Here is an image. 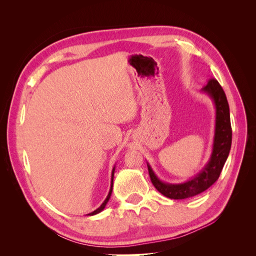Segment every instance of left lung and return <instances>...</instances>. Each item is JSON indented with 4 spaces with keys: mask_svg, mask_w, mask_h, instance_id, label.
Here are the masks:
<instances>
[{
    "mask_svg": "<svg viewBox=\"0 0 256 256\" xmlns=\"http://www.w3.org/2000/svg\"><path fill=\"white\" fill-rule=\"evenodd\" d=\"M202 90L208 92L216 104V134L214 141V150L208 164L193 180L180 184H168L160 182L148 166L150 180L161 194L173 200H182L194 196L207 190L212 186L221 174L224 164L228 159L232 145V126L230 118V106L220 83L214 78H209Z\"/></svg>",
    "mask_w": 256,
    "mask_h": 256,
    "instance_id": "1",
    "label": "left lung"
}]
</instances>
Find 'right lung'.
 Instances as JSON below:
<instances>
[{
    "label": "right lung",
    "mask_w": 256,
    "mask_h": 256,
    "mask_svg": "<svg viewBox=\"0 0 256 256\" xmlns=\"http://www.w3.org/2000/svg\"><path fill=\"white\" fill-rule=\"evenodd\" d=\"M113 176H114V168H113V171H112V180H111V189H110V191H109V194H108V196H106V198L104 200V202L102 204V206H100L99 208H97L96 210H94L92 212H90V214H88L90 216H92V214H98V212H100L102 210H104V208L106 207V203H108V200H109V198H110V196H111V193H112V187H113Z\"/></svg>",
    "instance_id": "1"
}]
</instances>
